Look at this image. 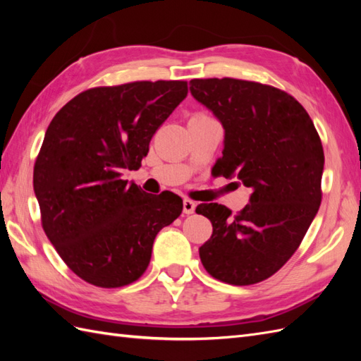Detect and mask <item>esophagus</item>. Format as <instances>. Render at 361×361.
I'll use <instances>...</instances> for the list:
<instances>
[{"label": "esophagus", "mask_w": 361, "mask_h": 361, "mask_svg": "<svg viewBox=\"0 0 361 361\" xmlns=\"http://www.w3.org/2000/svg\"><path fill=\"white\" fill-rule=\"evenodd\" d=\"M195 208H197L195 202L189 200V198H185V200H183V211H185V214H194Z\"/></svg>", "instance_id": "34e87169"}]
</instances>
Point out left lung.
I'll list each match as a JSON object with an SVG mask.
<instances>
[{"label":"left lung","instance_id":"8db88e82","mask_svg":"<svg viewBox=\"0 0 361 361\" xmlns=\"http://www.w3.org/2000/svg\"><path fill=\"white\" fill-rule=\"evenodd\" d=\"M189 85L225 130L217 175L251 189L250 203L237 216L219 203L197 206L212 224L211 239L198 252L216 279L251 286L293 256L315 219L323 145L309 113L286 91L229 78L194 79Z\"/></svg>","mask_w":361,"mask_h":361}]
</instances>
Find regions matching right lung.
<instances>
[{"label":"right lung","mask_w":361,"mask_h":361,"mask_svg":"<svg viewBox=\"0 0 361 361\" xmlns=\"http://www.w3.org/2000/svg\"><path fill=\"white\" fill-rule=\"evenodd\" d=\"M186 96L183 80L91 88L46 130L34 166L42 225L88 283L116 288L141 278L157 234L181 214V197L147 194L122 173L140 169L152 136Z\"/></svg>","instance_id":"1"}]
</instances>
